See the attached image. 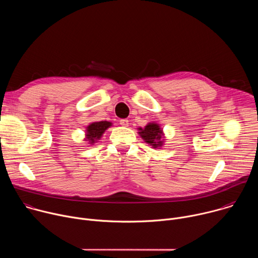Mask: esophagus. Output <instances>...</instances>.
Returning a JSON list of instances; mask_svg holds the SVG:
<instances>
[{
    "mask_svg": "<svg viewBox=\"0 0 258 258\" xmlns=\"http://www.w3.org/2000/svg\"><path fill=\"white\" fill-rule=\"evenodd\" d=\"M119 123H120V125H122V126H124V127L128 126V120H127V119H120Z\"/></svg>",
    "mask_w": 258,
    "mask_h": 258,
    "instance_id": "obj_1",
    "label": "esophagus"
}]
</instances>
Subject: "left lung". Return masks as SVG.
Here are the masks:
<instances>
[{
    "mask_svg": "<svg viewBox=\"0 0 258 258\" xmlns=\"http://www.w3.org/2000/svg\"><path fill=\"white\" fill-rule=\"evenodd\" d=\"M139 135L141 138L148 143L153 148H160L163 145V132L160 128L159 124L155 122H150L147 124L144 128L139 127Z\"/></svg>",
    "mask_w": 258,
    "mask_h": 258,
    "instance_id": "obj_1",
    "label": "left lung"
}]
</instances>
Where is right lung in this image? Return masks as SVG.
<instances>
[{"mask_svg": "<svg viewBox=\"0 0 258 258\" xmlns=\"http://www.w3.org/2000/svg\"><path fill=\"white\" fill-rule=\"evenodd\" d=\"M112 125L111 122L109 121H97V122H92L87 126V135H86V140L88 141L91 145H93L95 142L101 139L102 135L105 133V131Z\"/></svg>", "mask_w": 258, "mask_h": 258, "instance_id": "right-lung-1", "label": "right lung"}]
</instances>
